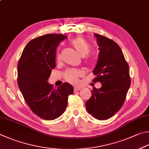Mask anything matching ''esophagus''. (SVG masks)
I'll list each match as a JSON object with an SVG mask.
<instances>
[{
	"label": "esophagus",
	"mask_w": 149,
	"mask_h": 149,
	"mask_svg": "<svg viewBox=\"0 0 149 149\" xmlns=\"http://www.w3.org/2000/svg\"><path fill=\"white\" fill-rule=\"evenodd\" d=\"M81 89V87H80V86H75V87H74V91H80Z\"/></svg>",
	"instance_id": "obj_1"
}]
</instances>
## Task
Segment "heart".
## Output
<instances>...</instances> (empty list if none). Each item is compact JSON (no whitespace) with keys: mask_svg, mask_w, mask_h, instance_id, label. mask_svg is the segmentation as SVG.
<instances>
[{"mask_svg":"<svg viewBox=\"0 0 149 149\" xmlns=\"http://www.w3.org/2000/svg\"><path fill=\"white\" fill-rule=\"evenodd\" d=\"M71 44L74 47L75 51H77L79 55L83 57L86 56L90 51V45L85 40L80 37L75 38L71 41ZM57 59L59 61L61 59V55L58 54ZM91 61L90 58L86 59V63H89ZM84 72L83 70L79 69H70L64 73V76L68 82L72 84H76L79 81V77L83 76Z\"/></svg>","mask_w":149,"mask_h":149,"instance_id":"1","label":"heart"}]
</instances>
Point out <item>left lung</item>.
I'll return each instance as SVG.
<instances>
[{"mask_svg":"<svg viewBox=\"0 0 149 149\" xmlns=\"http://www.w3.org/2000/svg\"><path fill=\"white\" fill-rule=\"evenodd\" d=\"M96 38L99 56L93 72L94 82L101 88H93L91 98L86 102L88 113L98 120L113 117L123 106L130 86L129 66L117 43L98 34Z\"/></svg>","mask_w":149,"mask_h":149,"instance_id":"left-lung-1","label":"left lung"}]
</instances>
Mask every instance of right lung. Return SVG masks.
Wrapping results in <instances>:
<instances>
[{
	"label": "right lung",
	"instance_id": "right-lung-1",
	"mask_svg": "<svg viewBox=\"0 0 149 149\" xmlns=\"http://www.w3.org/2000/svg\"><path fill=\"white\" fill-rule=\"evenodd\" d=\"M66 36L48 34L30 41L17 64V83L24 99L35 114L45 120H54L65 111L68 98L74 93L68 83L53 89L47 82L56 66V49Z\"/></svg>",
	"mask_w": 149,
	"mask_h": 149
}]
</instances>
